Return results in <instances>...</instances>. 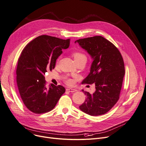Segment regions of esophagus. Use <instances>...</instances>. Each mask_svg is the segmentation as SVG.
<instances>
[{
  "label": "esophagus",
  "instance_id": "obj_1",
  "mask_svg": "<svg viewBox=\"0 0 146 146\" xmlns=\"http://www.w3.org/2000/svg\"><path fill=\"white\" fill-rule=\"evenodd\" d=\"M66 90L67 91H68V92H72V93H73V92H77V90L76 89H66Z\"/></svg>",
  "mask_w": 146,
  "mask_h": 146
}]
</instances>
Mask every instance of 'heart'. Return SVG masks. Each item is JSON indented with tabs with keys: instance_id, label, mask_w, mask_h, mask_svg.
I'll use <instances>...</instances> for the list:
<instances>
[{
	"instance_id": "heart-1",
	"label": "heart",
	"mask_w": 146,
	"mask_h": 146,
	"mask_svg": "<svg viewBox=\"0 0 146 146\" xmlns=\"http://www.w3.org/2000/svg\"><path fill=\"white\" fill-rule=\"evenodd\" d=\"M72 56H73L76 62L82 60H84V59L87 60L86 56L81 52H74L72 53ZM66 83L68 85H72L73 84V80L70 79H67L66 80Z\"/></svg>"
}]
</instances>
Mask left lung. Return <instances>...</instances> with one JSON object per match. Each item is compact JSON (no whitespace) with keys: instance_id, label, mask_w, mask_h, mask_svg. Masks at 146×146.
I'll use <instances>...</instances> for the list:
<instances>
[{"instance_id":"obj_1","label":"left lung","mask_w":146,"mask_h":146,"mask_svg":"<svg viewBox=\"0 0 146 146\" xmlns=\"http://www.w3.org/2000/svg\"><path fill=\"white\" fill-rule=\"evenodd\" d=\"M76 42L93 59L90 72L82 83H94L96 87L93 94L82 90L86 98L79 109L90 115L104 114L119 99L125 74L122 56L112 43L100 36L81 38Z\"/></svg>"}]
</instances>
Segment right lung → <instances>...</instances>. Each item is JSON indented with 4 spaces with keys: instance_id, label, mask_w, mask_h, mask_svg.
I'll return each mask as SVG.
<instances>
[{
    "instance_id": "obj_1",
    "label": "right lung",
    "mask_w": 146,
    "mask_h": 146,
    "mask_svg": "<svg viewBox=\"0 0 146 146\" xmlns=\"http://www.w3.org/2000/svg\"><path fill=\"white\" fill-rule=\"evenodd\" d=\"M70 38L63 40L42 35L29 43L18 59L16 82L19 92L26 108L36 114L51 111L65 88L51 84L47 89L44 74L54 69L56 62L70 45Z\"/></svg>"
}]
</instances>
